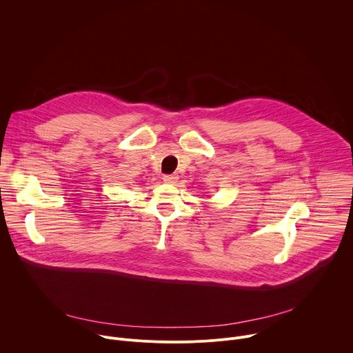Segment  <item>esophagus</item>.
<instances>
[{
    "label": "esophagus",
    "instance_id": "esophagus-1",
    "mask_svg": "<svg viewBox=\"0 0 353 353\" xmlns=\"http://www.w3.org/2000/svg\"><path fill=\"white\" fill-rule=\"evenodd\" d=\"M177 180H179L177 174H166V176H163V181L168 183V184H176Z\"/></svg>",
    "mask_w": 353,
    "mask_h": 353
}]
</instances>
